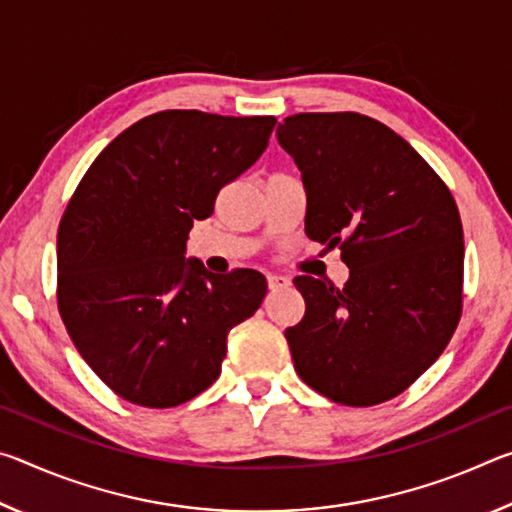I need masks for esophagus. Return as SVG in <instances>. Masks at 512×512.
I'll use <instances>...</instances> for the list:
<instances>
[{"instance_id": "34e87169", "label": "esophagus", "mask_w": 512, "mask_h": 512, "mask_svg": "<svg viewBox=\"0 0 512 512\" xmlns=\"http://www.w3.org/2000/svg\"><path fill=\"white\" fill-rule=\"evenodd\" d=\"M289 284H291L289 277H284V275H268V289H271V291L287 289Z\"/></svg>"}]
</instances>
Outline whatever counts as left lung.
<instances>
[{"label":"left lung","instance_id":"8db88e82","mask_svg":"<svg viewBox=\"0 0 512 512\" xmlns=\"http://www.w3.org/2000/svg\"><path fill=\"white\" fill-rule=\"evenodd\" d=\"M277 142L302 173L305 232L341 248L343 289L298 275L305 316L293 366L327 400L372 406L406 391L452 339L463 300V225L413 146L359 112H300Z\"/></svg>","mask_w":512,"mask_h":512}]
</instances>
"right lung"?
I'll use <instances>...</instances> for the list:
<instances>
[{
    "mask_svg": "<svg viewBox=\"0 0 512 512\" xmlns=\"http://www.w3.org/2000/svg\"><path fill=\"white\" fill-rule=\"evenodd\" d=\"M275 117L162 110L117 135L58 225V309L69 339L124 400L169 409L221 375L228 332L266 296L253 268L187 259L194 221L266 151Z\"/></svg>",
    "mask_w": 512,
    "mask_h": 512,
    "instance_id": "add662e5",
    "label": "right lung"
}]
</instances>
